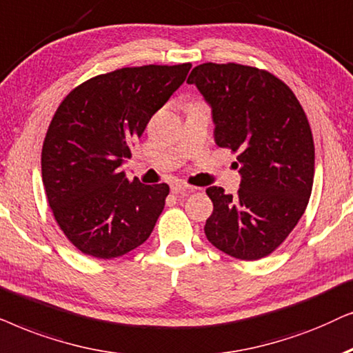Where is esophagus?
Listing matches in <instances>:
<instances>
[{"mask_svg":"<svg viewBox=\"0 0 353 353\" xmlns=\"http://www.w3.org/2000/svg\"><path fill=\"white\" fill-rule=\"evenodd\" d=\"M192 187L184 184V182H172L171 184V192L172 194H187V192H190Z\"/></svg>","mask_w":353,"mask_h":353,"instance_id":"34e87169","label":"esophagus"}]
</instances>
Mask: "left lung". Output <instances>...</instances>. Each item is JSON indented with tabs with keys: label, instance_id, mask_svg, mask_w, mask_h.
<instances>
[{
	"label": "left lung",
	"instance_id": "left-lung-1",
	"mask_svg": "<svg viewBox=\"0 0 353 353\" xmlns=\"http://www.w3.org/2000/svg\"><path fill=\"white\" fill-rule=\"evenodd\" d=\"M187 82L211 106L214 142L239 152L237 195L208 187L213 213L206 239L239 260L270 255L307 208L314 176V143L294 92L268 70L236 63H205Z\"/></svg>",
	"mask_w": 353,
	"mask_h": 353
}]
</instances>
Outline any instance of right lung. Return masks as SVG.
Listing matches in <instances>:
<instances>
[{
	"label": "right lung",
	"mask_w": 353,
	"mask_h": 353,
	"mask_svg": "<svg viewBox=\"0 0 353 353\" xmlns=\"http://www.w3.org/2000/svg\"><path fill=\"white\" fill-rule=\"evenodd\" d=\"M190 68H122L88 79L61 101L41 148V177L56 223L77 250L110 260L150 237L169 185L129 181L121 164Z\"/></svg>",
	"instance_id": "right-lung-1"
}]
</instances>
